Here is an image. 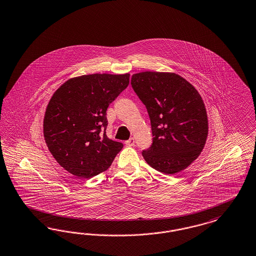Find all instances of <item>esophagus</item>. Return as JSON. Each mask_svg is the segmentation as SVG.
<instances>
[{
	"mask_svg": "<svg viewBox=\"0 0 256 256\" xmlns=\"http://www.w3.org/2000/svg\"><path fill=\"white\" fill-rule=\"evenodd\" d=\"M134 143H135V141H134L133 138H130L128 141H126V144L128 146H134Z\"/></svg>",
	"mask_w": 256,
	"mask_h": 256,
	"instance_id": "obj_1",
	"label": "esophagus"
}]
</instances>
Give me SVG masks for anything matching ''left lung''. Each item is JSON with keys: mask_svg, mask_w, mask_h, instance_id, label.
<instances>
[{"mask_svg": "<svg viewBox=\"0 0 256 256\" xmlns=\"http://www.w3.org/2000/svg\"><path fill=\"white\" fill-rule=\"evenodd\" d=\"M132 86L148 113L152 144L143 150L154 170L177 174L201 154L208 136L204 102L194 86L174 73L133 74Z\"/></svg>", "mask_w": 256, "mask_h": 256, "instance_id": "obj_1", "label": "left lung"}]
</instances>
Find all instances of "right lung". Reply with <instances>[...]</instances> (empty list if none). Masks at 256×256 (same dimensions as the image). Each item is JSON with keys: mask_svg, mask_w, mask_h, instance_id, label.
Segmentation results:
<instances>
[{"mask_svg": "<svg viewBox=\"0 0 256 256\" xmlns=\"http://www.w3.org/2000/svg\"><path fill=\"white\" fill-rule=\"evenodd\" d=\"M130 84V74L72 78L55 92L44 119V136L55 160L78 178L106 170L124 144L110 139L106 110Z\"/></svg>", "mask_w": 256, "mask_h": 256, "instance_id": "obj_1", "label": "right lung"}]
</instances>
